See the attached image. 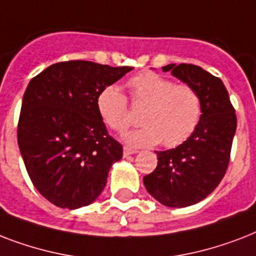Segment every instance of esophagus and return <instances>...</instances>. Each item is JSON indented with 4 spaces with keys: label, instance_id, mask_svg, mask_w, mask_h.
Masks as SVG:
<instances>
[{
    "label": "esophagus",
    "instance_id": "obj_1",
    "mask_svg": "<svg viewBox=\"0 0 256 256\" xmlns=\"http://www.w3.org/2000/svg\"><path fill=\"white\" fill-rule=\"evenodd\" d=\"M136 152H136V150H132V148H124V156H132V154H136Z\"/></svg>",
    "mask_w": 256,
    "mask_h": 256
}]
</instances>
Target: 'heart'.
<instances>
[{
  "instance_id": "1",
  "label": "heart",
  "mask_w": 256,
  "mask_h": 256,
  "mask_svg": "<svg viewBox=\"0 0 256 256\" xmlns=\"http://www.w3.org/2000/svg\"><path fill=\"white\" fill-rule=\"evenodd\" d=\"M132 100L144 106V126L124 136L130 146L144 148L162 142L166 148L182 144L198 126L202 102L198 92L186 84L174 82L152 72H144L128 80ZM96 110L114 132H124L132 124L128 98L116 85L104 86L96 96Z\"/></svg>"
}]
</instances>
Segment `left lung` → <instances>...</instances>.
<instances>
[{
  "instance_id": "left-lung-1",
  "label": "left lung",
  "mask_w": 256,
  "mask_h": 256,
  "mask_svg": "<svg viewBox=\"0 0 256 256\" xmlns=\"http://www.w3.org/2000/svg\"><path fill=\"white\" fill-rule=\"evenodd\" d=\"M198 92L202 114L198 126L175 148L158 152V164L144 175L148 194L168 207H187L210 195L223 179L230 162L236 116L223 82L190 64L162 68Z\"/></svg>"
}]
</instances>
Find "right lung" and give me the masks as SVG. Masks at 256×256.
<instances>
[{"label":"right lung","instance_id":"add662e5","mask_svg":"<svg viewBox=\"0 0 256 256\" xmlns=\"http://www.w3.org/2000/svg\"><path fill=\"white\" fill-rule=\"evenodd\" d=\"M90 61L58 62L29 82L18 120V146L34 187L49 202L76 210L96 200L122 144L96 110L104 86L132 72Z\"/></svg>","mask_w":256,"mask_h":256}]
</instances>
